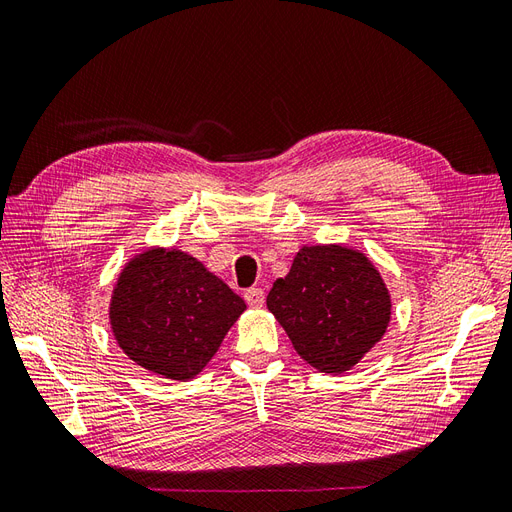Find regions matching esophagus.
Wrapping results in <instances>:
<instances>
[{
    "instance_id": "1",
    "label": "esophagus",
    "mask_w": 512,
    "mask_h": 512,
    "mask_svg": "<svg viewBox=\"0 0 512 512\" xmlns=\"http://www.w3.org/2000/svg\"><path fill=\"white\" fill-rule=\"evenodd\" d=\"M243 297H245V301H247V305H250V307H262V303H265V290L256 288V286L254 288H247Z\"/></svg>"
}]
</instances>
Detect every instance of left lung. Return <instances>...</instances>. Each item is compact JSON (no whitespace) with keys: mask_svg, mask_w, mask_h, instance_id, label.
<instances>
[{"mask_svg":"<svg viewBox=\"0 0 512 512\" xmlns=\"http://www.w3.org/2000/svg\"><path fill=\"white\" fill-rule=\"evenodd\" d=\"M269 312L301 359L324 374H344L384 335L391 297L378 269L342 245L303 247L267 297Z\"/></svg>","mask_w":512,"mask_h":512,"instance_id":"8db88e82","label":"left lung"}]
</instances>
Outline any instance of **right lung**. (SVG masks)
<instances>
[{
    "instance_id": "right-lung-1",
    "label": "right lung",
    "mask_w": 512,
    "mask_h": 512,
    "mask_svg": "<svg viewBox=\"0 0 512 512\" xmlns=\"http://www.w3.org/2000/svg\"><path fill=\"white\" fill-rule=\"evenodd\" d=\"M245 303L181 250L153 247L121 271L111 327L130 359L168 380H190L218 352Z\"/></svg>"
}]
</instances>
